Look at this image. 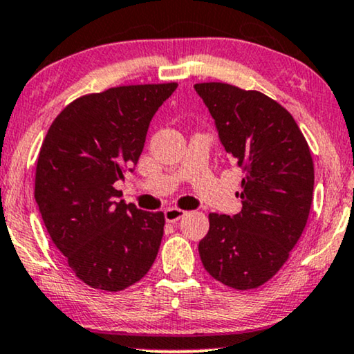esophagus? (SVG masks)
Returning a JSON list of instances; mask_svg holds the SVG:
<instances>
[{
    "label": "esophagus",
    "mask_w": 354,
    "mask_h": 354,
    "mask_svg": "<svg viewBox=\"0 0 354 354\" xmlns=\"http://www.w3.org/2000/svg\"><path fill=\"white\" fill-rule=\"evenodd\" d=\"M185 215H186V212L178 209V207H169V209L165 210V220H167L168 223H174V221L183 218Z\"/></svg>",
    "instance_id": "obj_1"
}]
</instances>
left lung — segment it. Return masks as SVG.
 <instances>
[{"mask_svg": "<svg viewBox=\"0 0 354 354\" xmlns=\"http://www.w3.org/2000/svg\"><path fill=\"white\" fill-rule=\"evenodd\" d=\"M194 88L244 173L243 209L233 216L209 215L201 261L230 288H257L288 261L308 223L314 191L309 145L290 111L266 93L225 82Z\"/></svg>", "mask_w": 354, "mask_h": 354, "instance_id": "8db88e82", "label": "left lung"}]
</instances>
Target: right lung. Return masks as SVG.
I'll use <instances>...</instances> for the list:
<instances>
[{
  "instance_id": "1",
  "label": "right lung",
  "mask_w": 354,
  "mask_h": 354,
  "mask_svg": "<svg viewBox=\"0 0 354 354\" xmlns=\"http://www.w3.org/2000/svg\"><path fill=\"white\" fill-rule=\"evenodd\" d=\"M176 82L87 93L51 122L35 168V201L50 238L79 280L121 291L150 270L163 212L121 201L115 183L142 153L150 121Z\"/></svg>"
}]
</instances>
